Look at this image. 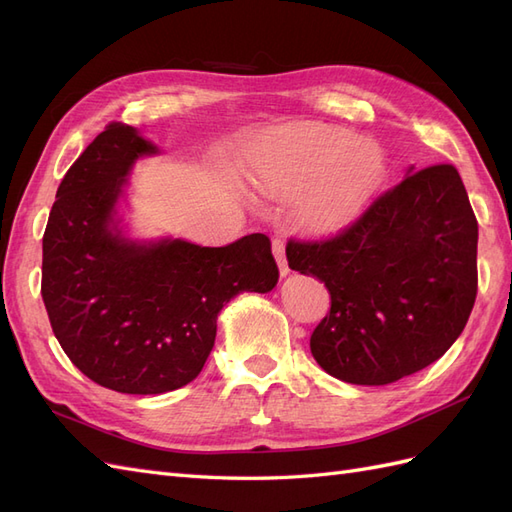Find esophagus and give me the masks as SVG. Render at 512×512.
<instances>
[{
	"instance_id": "obj_1",
	"label": "esophagus",
	"mask_w": 512,
	"mask_h": 512,
	"mask_svg": "<svg viewBox=\"0 0 512 512\" xmlns=\"http://www.w3.org/2000/svg\"><path fill=\"white\" fill-rule=\"evenodd\" d=\"M273 256L277 260V267H280V273L282 275H288L290 273V267H288V260H286V252H284V241L282 239H273Z\"/></svg>"
}]
</instances>
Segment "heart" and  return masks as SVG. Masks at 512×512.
Here are the masks:
<instances>
[{"label": "heart", "instance_id": "heart-1", "mask_svg": "<svg viewBox=\"0 0 512 512\" xmlns=\"http://www.w3.org/2000/svg\"><path fill=\"white\" fill-rule=\"evenodd\" d=\"M269 185L299 192L294 215L301 226L329 232L361 215L386 177L384 151L331 126H299L269 147L260 166Z\"/></svg>", "mask_w": 512, "mask_h": 512}]
</instances>
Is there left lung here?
Masks as SVG:
<instances>
[{"label":"left lung","instance_id":"1","mask_svg":"<svg viewBox=\"0 0 512 512\" xmlns=\"http://www.w3.org/2000/svg\"><path fill=\"white\" fill-rule=\"evenodd\" d=\"M476 243V215L453 164L410 168L333 237L290 239L288 267L331 294L309 339L318 365L337 380L380 386L438 361L476 301Z\"/></svg>","mask_w":512,"mask_h":512}]
</instances>
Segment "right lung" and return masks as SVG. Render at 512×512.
I'll list each match as a JSON object with an SVG mask.
<instances>
[{"label":"right lung","mask_w":512,"mask_h":512,"mask_svg":"<svg viewBox=\"0 0 512 512\" xmlns=\"http://www.w3.org/2000/svg\"><path fill=\"white\" fill-rule=\"evenodd\" d=\"M153 153L132 126L108 123L61 179L42 237V299L59 346L87 378L128 395L192 382L222 307L280 277L262 232L224 247L123 237L115 205L134 162Z\"/></svg>","instance_id":"add662e5"}]
</instances>
